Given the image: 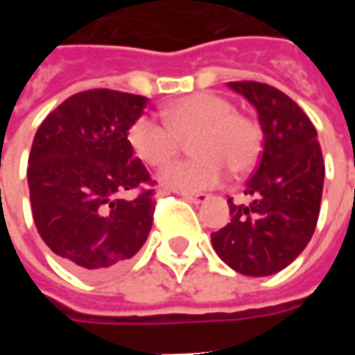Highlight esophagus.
<instances>
[{"label": "esophagus", "instance_id": "obj_1", "mask_svg": "<svg viewBox=\"0 0 355 355\" xmlns=\"http://www.w3.org/2000/svg\"><path fill=\"white\" fill-rule=\"evenodd\" d=\"M180 196H182L184 200L192 201V203H203V201L209 200L207 193H186V192H182Z\"/></svg>", "mask_w": 355, "mask_h": 355}]
</instances>
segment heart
<instances>
[{"label": "heart", "instance_id": "1", "mask_svg": "<svg viewBox=\"0 0 355 355\" xmlns=\"http://www.w3.org/2000/svg\"><path fill=\"white\" fill-rule=\"evenodd\" d=\"M165 123L150 116L137 117L127 129L132 154L148 167H163L190 140L196 157L169 165L159 184L175 192H201L220 184L225 167L243 175L259 162L261 127L245 114L236 112L230 98L215 93H196L171 102L162 110Z\"/></svg>", "mask_w": 355, "mask_h": 355}]
</instances>
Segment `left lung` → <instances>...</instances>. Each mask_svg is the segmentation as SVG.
Masks as SVG:
<instances>
[{
	"instance_id": "1",
	"label": "left lung",
	"mask_w": 355,
	"mask_h": 355,
	"mask_svg": "<svg viewBox=\"0 0 355 355\" xmlns=\"http://www.w3.org/2000/svg\"><path fill=\"white\" fill-rule=\"evenodd\" d=\"M259 112L264 142L247 180L249 203L230 205V223L211 234L216 254L236 272L272 275L297 259L320 216L325 163L315 127L297 102L261 81H230Z\"/></svg>"
}]
</instances>
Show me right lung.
<instances>
[{
    "mask_svg": "<svg viewBox=\"0 0 355 355\" xmlns=\"http://www.w3.org/2000/svg\"><path fill=\"white\" fill-rule=\"evenodd\" d=\"M144 106L140 94L89 89L68 96L35 132L28 157L35 228L76 272H112L150 234L155 180L127 142Z\"/></svg>",
    "mask_w": 355,
    "mask_h": 355,
    "instance_id": "1",
    "label": "right lung"
}]
</instances>
